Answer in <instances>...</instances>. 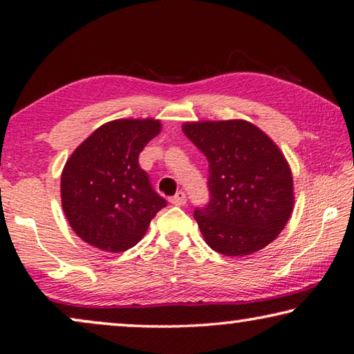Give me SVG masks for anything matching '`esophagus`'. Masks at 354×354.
Here are the masks:
<instances>
[{
    "mask_svg": "<svg viewBox=\"0 0 354 354\" xmlns=\"http://www.w3.org/2000/svg\"><path fill=\"white\" fill-rule=\"evenodd\" d=\"M170 203H171V205H175V206H184L185 203H187V198H185L184 192H178L175 196H171Z\"/></svg>",
    "mask_w": 354,
    "mask_h": 354,
    "instance_id": "obj_1",
    "label": "esophagus"
}]
</instances>
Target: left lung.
Instances as JSON below:
<instances>
[{"mask_svg": "<svg viewBox=\"0 0 354 354\" xmlns=\"http://www.w3.org/2000/svg\"><path fill=\"white\" fill-rule=\"evenodd\" d=\"M183 131L209 162L211 201L194 214L206 243L231 257L272 243L295 201L290 167L277 143L247 120L187 122Z\"/></svg>", "mask_w": 354, "mask_h": 354, "instance_id": "8db88e82", "label": "left lung"}]
</instances>
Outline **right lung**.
<instances>
[{
	"label": "right lung",
	"mask_w": 354,
	"mask_h": 354,
	"mask_svg": "<svg viewBox=\"0 0 354 354\" xmlns=\"http://www.w3.org/2000/svg\"><path fill=\"white\" fill-rule=\"evenodd\" d=\"M160 120L120 118L101 124L64 165L61 200L77 237L120 253L145 236L165 200L140 169L139 154L160 133Z\"/></svg>",
	"instance_id": "right-lung-1"
}]
</instances>
